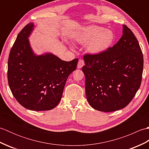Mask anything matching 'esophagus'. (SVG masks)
Returning a JSON list of instances; mask_svg holds the SVG:
<instances>
[{
    "label": "esophagus",
    "instance_id": "34e87169",
    "mask_svg": "<svg viewBox=\"0 0 149 149\" xmlns=\"http://www.w3.org/2000/svg\"><path fill=\"white\" fill-rule=\"evenodd\" d=\"M84 65V60L80 59L79 61V62H78L77 68H81Z\"/></svg>",
    "mask_w": 149,
    "mask_h": 149
}]
</instances>
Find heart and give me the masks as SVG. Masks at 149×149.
<instances>
[{"label": "heart", "mask_w": 149, "mask_h": 149, "mask_svg": "<svg viewBox=\"0 0 149 149\" xmlns=\"http://www.w3.org/2000/svg\"><path fill=\"white\" fill-rule=\"evenodd\" d=\"M113 40L114 35L111 31L94 25L83 28L77 36L79 43H88V51L93 54L105 51L111 45Z\"/></svg>", "instance_id": "obj_1"}]
</instances>
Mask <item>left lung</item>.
Listing matches in <instances>:
<instances>
[{
  "mask_svg": "<svg viewBox=\"0 0 149 149\" xmlns=\"http://www.w3.org/2000/svg\"><path fill=\"white\" fill-rule=\"evenodd\" d=\"M123 35L115 45L97 54L83 56L86 95L98 111L112 112L124 108L140 87L143 57L138 40L123 25Z\"/></svg>",
  "mask_w": 149,
  "mask_h": 149,
  "instance_id": "8db88e82",
  "label": "left lung"
}]
</instances>
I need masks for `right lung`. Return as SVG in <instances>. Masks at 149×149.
Listing matches in <instances>:
<instances>
[{"label":"right lung","mask_w":149,"mask_h":149,"mask_svg":"<svg viewBox=\"0 0 149 149\" xmlns=\"http://www.w3.org/2000/svg\"><path fill=\"white\" fill-rule=\"evenodd\" d=\"M33 27L30 23L21 30L10 50L8 84L16 100L25 108L50 110L61 100L66 80L76 69L78 58L65 61L52 54L34 55L28 40Z\"/></svg>","instance_id":"right-lung-1"}]
</instances>
